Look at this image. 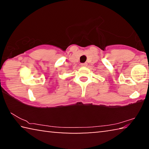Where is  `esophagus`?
Returning a JSON list of instances; mask_svg holds the SVG:
<instances>
[{
  "label": "esophagus",
  "mask_w": 149,
  "mask_h": 149,
  "mask_svg": "<svg viewBox=\"0 0 149 149\" xmlns=\"http://www.w3.org/2000/svg\"><path fill=\"white\" fill-rule=\"evenodd\" d=\"M87 63H83V64H81V66H83V67H85V66H87Z\"/></svg>",
  "instance_id": "1"
}]
</instances>
